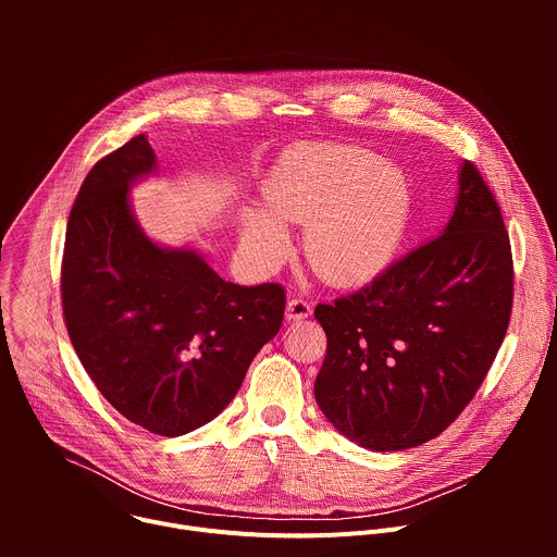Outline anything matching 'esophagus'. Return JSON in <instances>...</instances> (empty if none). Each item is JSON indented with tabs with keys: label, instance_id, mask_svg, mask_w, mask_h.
I'll return each mask as SVG.
<instances>
[{
	"label": "esophagus",
	"instance_id": "obj_1",
	"mask_svg": "<svg viewBox=\"0 0 557 557\" xmlns=\"http://www.w3.org/2000/svg\"><path fill=\"white\" fill-rule=\"evenodd\" d=\"M312 312V306L301 299V297H290L288 304H286V317L290 322H299V320H306V317Z\"/></svg>",
	"mask_w": 557,
	"mask_h": 557
}]
</instances>
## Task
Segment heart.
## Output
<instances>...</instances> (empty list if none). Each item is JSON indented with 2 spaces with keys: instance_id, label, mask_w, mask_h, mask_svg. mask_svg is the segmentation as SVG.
<instances>
[{
  "instance_id": "heart-1",
  "label": "heart",
  "mask_w": 557,
  "mask_h": 557,
  "mask_svg": "<svg viewBox=\"0 0 557 557\" xmlns=\"http://www.w3.org/2000/svg\"><path fill=\"white\" fill-rule=\"evenodd\" d=\"M264 209L240 215V240L258 262L288 245L284 222L306 224L312 267L339 284L385 271L414 215L406 172L359 145L306 143L284 151L262 183Z\"/></svg>"
}]
</instances>
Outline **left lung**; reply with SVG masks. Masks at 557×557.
Here are the masks:
<instances>
[{"instance_id": "1", "label": "left lung", "mask_w": 557, "mask_h": 557, "mask_svg": "<svg viewBox=\"0 0 557 557\" xmlns=\"http://www.w3.org/2000/svg\"><path fill=\"white\" fill-rule=\"evenodd\" d=\"M513 304L500 207L465 161L454 213L434 240L368 286L317 304L329 337L314 399L346 438L399 451L436 438L485 381Z\"/></svg>"}]
</instances>
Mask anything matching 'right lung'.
Returning <instances> with one entry per match:
<instances>
[{
	"mask_svg": "<svg viewBox=\"0 0 557 557\" xmlns=\"http://www.w3.org/2000/svg\"><path fill=\"white\" fill-rule=\"evenodd\" d=\"M156 172L145 134L90 170L72 205L61 262L70 342L132 423L181 436L215 419L282 326L280 284L224 282L194 249L156 245L129 187Z\"/></svg>",
	"mask_w": 557,
	"mask_h": 557,
	"instance_id": "1",
	"label": "right lung"
}]
</instances>
